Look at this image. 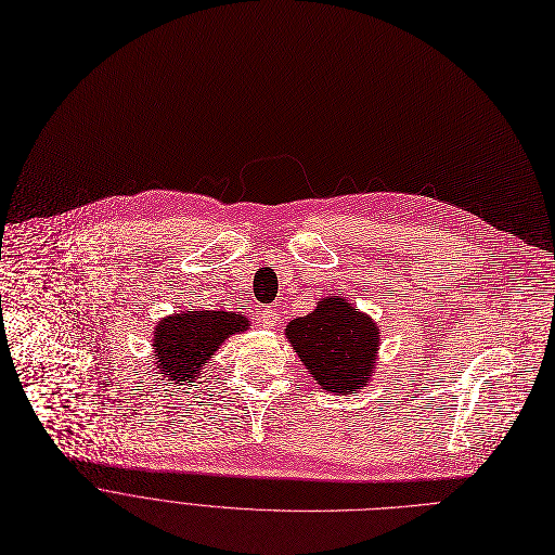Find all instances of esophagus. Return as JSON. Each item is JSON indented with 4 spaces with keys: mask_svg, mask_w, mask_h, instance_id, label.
Segmentation results:
<instances>
[{
    "mask_svg": "<svg viewBox=\"0 0 555 555\" xmlns=\"http://www.w3.org/2000/svg\"><path fill=\"white\" fill-rule=\"evenodd\" d=\"M260 314H262V321L267 323V325H273V323H278L282 317H280V312H278V308H273V306H264V308H260Z\"/></svg>",
    "mask_w": 555,
    "mask_h": 555,
    "instance_id": "34e87169",
    "label": "esophagus"
}]
</instances>
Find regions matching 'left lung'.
<instances>
[{
	"label": "left lung",
	"mask_w": 555,
	"mask_h": 555,
	"mask_svg": "<svg viewBox=\"0 0 555 555\" xmlns=\"http://www.w3.org/2000/svg\"><path fill=\"white\" fill-rule=\"evenodd\" d=\"M286 337L312 378L335 393H350L367 383L380 339L376 323L339 295L293 319Z\"/></svg>",
	"instance_id": "left-lung-1"
}]
</instances>
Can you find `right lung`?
Here are the masks:
<instances>
[{
    "label": "right lung",
    "instance_id": "add662e5",
    "mask_svg": "<svg viewBox=\"0 0 555 555\" xmlns=\"http://www.w3.org/2000/svg\"><path fill=\"white\" fill-rule=\"evenodd\" d=\"M247 325V317L225 310H188L159 321L153 339L159 374L181 385L194 380L223 341Z\"/></svg>",
    "mask_w": 555,
    "mask_h": 555
}]
</instances>
